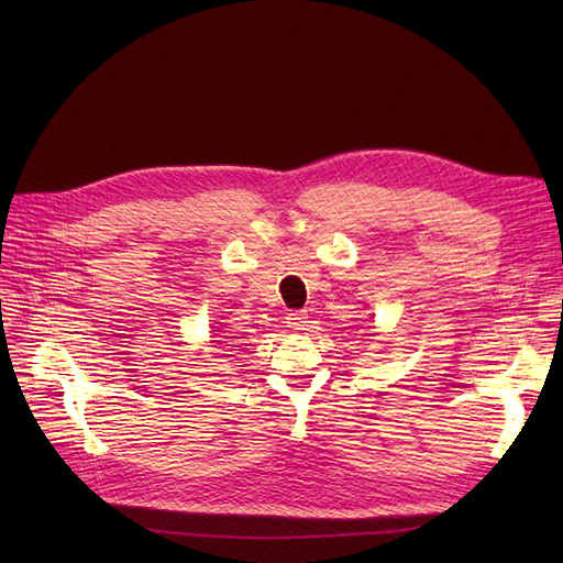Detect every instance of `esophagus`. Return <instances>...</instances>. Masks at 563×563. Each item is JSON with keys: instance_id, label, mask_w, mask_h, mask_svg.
Segmentation results:
<instances>
[{"instance_id": "1", "label": "esophagus", "mask_w": 563, "mask_h": 563, "mask_svg": "<svg viewBox=\"0 0 563 563\" xmlns=\"http://www.w3.org/2000/svg\"><path fill=\"white\" fill-rule=\"evenodd\" d=\"M287 323H289V329H294V331H303L306 323H308V312L306 310H291L287 314Z\"/></svg>"}]
</instances>
